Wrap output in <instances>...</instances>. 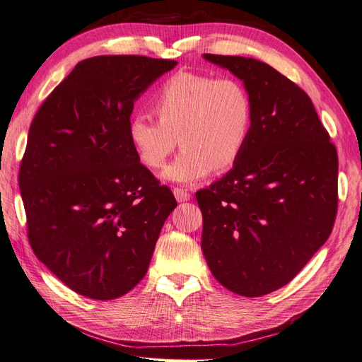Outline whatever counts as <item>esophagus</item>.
Wrapping results in <instances>:
<instances>
[{
  "label": "esophagus",
  "instance_id": "obj_1",
  "mask_svg": "<svg viewBox=\"0 0 362 362\" xmlns=\"http://www.w3.org/2000/svg\"><path fill=\"white\" fill-rule=\"evenodd\" d=\"M173 192H174V197L177 202H188L191 199V194L183 188H174Z\"/></svg>",
  "mask_w": 362,
  "mask_h": 362
}]
</instances>
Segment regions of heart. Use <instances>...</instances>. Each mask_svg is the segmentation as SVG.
I'll return each instance as SVG.
<instances>
[{
  "mask_svg": "<svg viewBox=\"0 0 362 362\" xmlns=\"http://www.w3.org/2000/svg\"><path fill=\"white\" fill-rule=\"evenodd\" d=\"M157 119H129L128 139L145 166L160 170L179 142L183 146L163 179L192 185L237 163L254 125V104L243 82L199 73H175L153 100Z\"/></svg>",
  "mask_w": 362,
  "mask_h": 362,
  "instance_id": "b5f03b06",
  "label": "heart"
}]
</instances>
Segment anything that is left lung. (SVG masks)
I'll list each match as a JSON object with an SVG mask.
<instances>
[{
	"label": "left lung",
	"instance_id": "8db88e82",
	"mask_svg": "<svg viewBox=\"0 0 362 362\" xmlns=\"http://www.w3.org/2000/svg\"><path fill=\"white\" fill-rule=\"evenodd\" d=\"M243 81L254 125L226 175L196 194L202 251L230 292L286 286L326 243L338 209V154L310 98L269 64L203 54Z\"/></svg>",
	"mask_w": 362,
	"mask_h": 362
}]
</instances>
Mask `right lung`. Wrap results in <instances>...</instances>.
Wrapping results in <instances>:
<instances>
[{"label": "right lung", "instance_id": "right-lung-1", "mask_svg": "<svg viewBox=\"0 0 362 362\" xmlns=\"http://www.w3.org/2000/svg\"><path fill=\"white\" fill-rule=\"evenodd\" d=\"M175 66L134 54L84 59L32 120L20 168L27 235L79 295L105 301L132 291L177 206L128 139L134 100Z\"/></svg>", "mask_w": 362, "mask_h": 362}]
</instances>
